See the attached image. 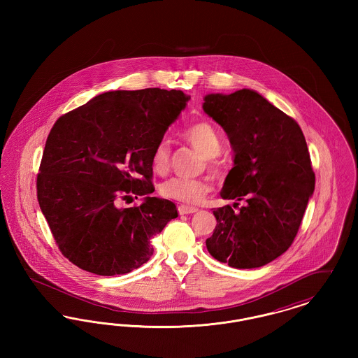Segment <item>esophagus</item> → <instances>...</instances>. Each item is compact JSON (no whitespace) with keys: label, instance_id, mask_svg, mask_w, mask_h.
<instances>
[{"label":"esophagus","instance_id":"obj_1","mask_svg":"<svg viewBox=\"0 0 358 358\" xmlns=\"http://www.w3.org/2000/svg\"><path fill=\"white\" fill-rule=\"evenodd\" d=\"M197 210H199V208H196V206H189V205L184 204L178 206V213L180 215H189V213H194Z\"/></svg>","mask_w":358,"mask_h":358}]
</instances>
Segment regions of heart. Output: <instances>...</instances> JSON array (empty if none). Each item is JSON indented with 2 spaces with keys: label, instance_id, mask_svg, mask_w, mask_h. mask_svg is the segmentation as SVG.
I'll return each mask as SVG.
<instances>
[{
  "label": "heart",
  "instance_id": "obj_1",
  "mask_svg": "<svg viewBox=\"0 0 358 358\" xmlns=\"http://www.w3.org/2000/svg\"><path fill=\"white\" fill-rule=\"evenodd\" d=\"M194 149L208 158L212 169H217L215 157L222 152V138L216 129L208 122H196L189 124L181 133ZM171 146L168 139H161L154 148L152 154V165L155 173L164 174L169 169ZM210 184L201 178H181L174 177L161 187V194L166 199L177 200L184 204H199L210 192Z\"/></svg>",
  "mask_w": 358,
  "mask_h": 358
}]
</instances>
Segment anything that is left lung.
<instances>
[{
    "mask_svg": "<svg viewBox=\"0 0 358 358\" xmlns=\"http://www.w3.org/2000/svg\"><path fill=\"white\" fill-rule=\"evenodd\" d=\"M205 113L229 138L234 168L222 197L244 201L213 210L209 254L234 268L262 267L285 254L298 234L315 174L299 124L254 90L209 94Z\"/></svg>",
    "mask_w": 358,
    "mask_h": 358,
    "instance_id": "left-lung-1",
    "label": "left lung"
}]
</instances>
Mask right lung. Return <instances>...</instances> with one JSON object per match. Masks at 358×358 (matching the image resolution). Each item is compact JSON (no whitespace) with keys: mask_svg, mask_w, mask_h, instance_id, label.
Listing matches in <instances>:
<instances>
[{"mask_svg":"<svg viewBox=\"0 0 358 358\" xmlns=\"http://www.w3.org/2000/svg\"><path fill=\"white\" fill-rule=\"evenodd\" d=\"M189 96L177 90L108 91L62 115L37 174V200L62 254L88 273H130L153 255L150 238L178 216L150 197L152 154ZM144 196V203H120Z\"/></svg>","mask_w":358,"mask_h":358,"instance_id":"1","label":"right lung"}]
</instances>
